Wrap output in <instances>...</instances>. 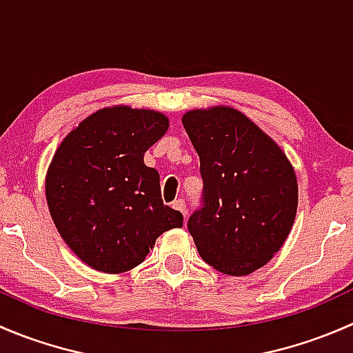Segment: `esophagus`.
I'll return each instance as SVG.
<instances>
[{"label": "esophagus", "mask_w": 353, "mask_h": 353, "mask_svg": "<svg viewBox=\"0 0 353 353\" xmlns=\"http://www.w3.org/2000/svg\"><path fill=\"white\" fill-rule=\"evenodd\" d=\"M172 208L174 210H179L181 213H183L184 216H186V212H188V208H186V203H184V199H174L172 201Z\"/></svg>", "instance_id": "1"}]
</instances>
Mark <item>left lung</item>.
<instances>
[{"mask_svg":"<svg viewBox=\"0 0 353 353\" xmlns=\"http://www.w3.org/2000/svg\"><path fill=\"white\" fill-rule=\"evenodd\" d=\"M183 124L203 179L201 205L188 230L210 266L249 275L273 258L294 225V169L279 145L239 110H190Z\"/></svg>","mask_w":353,"mask_h":353,"instance_id":"left-lung-1","label":"left lung"}]
</instances>
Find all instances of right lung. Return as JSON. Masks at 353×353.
Wrapping results in <instances>:
<instances>
[{"label":"right lung","mask_w":353,"mask_h":353,"mask_svg":"<svg viewBox=\"0 0 353 353\" xmlns=\"http://www.w3.org/2000/svg\"><path fill=\"white\" fill-rule=\"evenodd\" d=\"M163 114L101 109L59 145L46 179L49 212L71 251L104 273L134 268L183 213L163 205L160 176L143 155L165 134Z\"/></svg>","instance_id":"right-lung-1"}]
</instances>
